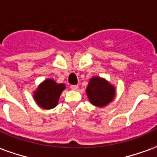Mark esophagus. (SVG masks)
<instances>
[{
    "label": "esophagus",
    "mask_w": 157,
    "mask_h": 157,
    "mask_svg": "<svg viewBox=\"0 0 157 157\" xmlns=\"http://www.w3.org/2000/svg\"><path fill=\"white\" fill-rule=\"evenodd\" d=\"M78 87H79V86L77 85L71 86V90H74V91H76V90L78 89Z\"/></svg>",
    "instance_id": "34e87169"
}]
</instances>
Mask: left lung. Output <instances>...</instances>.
Returning a JSON list of instances; mask_svg holds the SVG:
<instances>
[{
	"instance_id": "left-lung-1",
	"label": "left lung",
	"mask_w": 157,
	"mask_h": 157,
	"mask_svg": "<svg viewBox=\"0 0 157 157\" xmlns=\"http://www.w3.org/2000/svg\"><path fill=\"white\" fill-rule=\"evenodd\" d=\"M86 95L92 104L105 107L114 98L115 88L105 79L94 76L90 80L86 87Z\"/></svg>"
}]
</instances>
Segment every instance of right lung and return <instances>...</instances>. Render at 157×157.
<instances>
[{
    "label": "right lung",
    "instance_id": "add662e5",
    "mask_svg": "<svg viewBox=\"0 0 157 157\" xmlns=\"http://www.w3.org/2000/svg\"><path fill=\"white\" fill-rule=\"evenodd\" d=\"M65 88L64 84H57L52 79H47L41 83L34 93V99L43 109H50L58 103L59 96Z\"/></svg>",
    "mask_w": 157,
    "mask_h": 157
}]
</instances>
